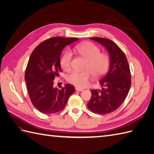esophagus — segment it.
Listing matches in <instances>:
<instances>
[{
    "mask_svg": "<svg viewBox=\"0 0 154 154\" xmlns=\"http://www.w3.org/2000/svg\"><path fill=\"white\" fill-rule=\"evenodd\" d=\"M75 90H76V91H83V89H81V88H78V87H76V88H75Z\"/></svg>",
    "mask_w": 154,
    "mask_h": 154,
    "instance_id": "esophagus-1",
    "label": "esophagus"
}]
</instances>
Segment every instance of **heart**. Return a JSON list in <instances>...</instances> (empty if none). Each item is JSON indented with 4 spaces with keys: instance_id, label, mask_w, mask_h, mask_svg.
<instances>
[{
    "instance_id": "heart-1",
    "label": "heart",
    "mask_w": 154,
    "mask_h": 154,
    "mask_svg": "<svg viewBox=\"0 0 154 154\" xmlns=\"http://www.w3.org/2000/svg\"><path fill=\"white\" fill-rule=\"evenodd\" d=\"M82 57L87 59L85 69L84 72L74 70L66 76V80L70 84L78 88H84L88 85L91 75L95 77L103 76L107 72L110 65V59L108 55L100 53V49L95 44L86 42L78 44L75 47ZM72 53L70 50L65 51L60 59V64L64 70H69L71 65Z\"/></svg>"
}]
</instances>
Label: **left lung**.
I'll return each instance as SVG.
<instances>
[{
  "mask_svg": "<svg viewBox=\"0 0 154 154\" xmlns=\"http://www.w3.org/2000/svg\"><path fill=\"white\" fill-rule=\"evenodd\" d=\"M89 38L100 44L109 54V69L99 81L103 88L91 90L88 103L90 110L104 115L118 109L128 95L131 84L129 66L125 54L112 40L100 37Z\"/></svg>",
  "mask_w": 154,
  "mask_h": 154,
  "instance_id": "left-lung-1",
  "label": "left lung"
}]
</instances>
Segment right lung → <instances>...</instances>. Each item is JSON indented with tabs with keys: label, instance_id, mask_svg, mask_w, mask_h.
I'll use <instances>...</instances> for the list:
<instances>
[{
	"label": "right lung",
	"instance_id": "1",
	"mask_svg": "<svg viewBox=\"0 0 154 154\" xmlns=\"http://www.w3.org/2000/svg\"><path fill=\"white\" fill-rule=\"evenodd\" d=\"M77 38L56 36L40 43L30 56L25 74L29 95L37 110L46 114L63 110L75 88L65 84L60 89L54 87V80L61 72L60 56L66 46Z\"/></svg>",
	"mask_w": 154,
	"mask_h": 154
}]
</instances>
